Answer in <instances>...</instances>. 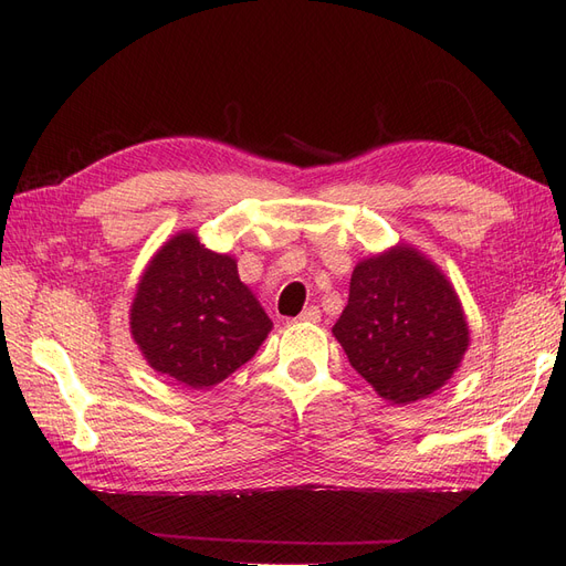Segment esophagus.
<instances>
[{
	"label": "esophagus",
	"instance_id": "esophagus-1",
	"mask_svg": "<svg viewBox=\"0 0 566 566\" xmlns=\"http://www.w3.org/2000/svg\"><path fill=\"white\" fill-rule=\"evenodd\" d=\"M298 321H306V323H318L321 321V311L318 306H308L302 311V316H298Z\"/></svg>",
	"mask_w": 566,
	"mask_h": 566
}]
</instances>
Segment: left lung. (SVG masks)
Masks as SVG:
<instances>
[{
    "instance_id": "8db88e82",
    "label": "left lung",
    "mask_w": 566,
    "mask_h": 566,
    "mask_svg": "<svg viewBox=\"0 0 566 566\" xmlns=\"http://www.w3.org/2000/svg\"><path fill=\"white\" fill-rule=\"evenodd\" d=\"M333 335L357 375L391 403H413L440 389L469 345L450 282L403 245L357 264Z\"/></svg>"
}]
</instances>
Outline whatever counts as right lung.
I'll return each mask as SVG.
<instances>
[{
    "label": "right lung",
    "mask_w": 566,
    "mask_h": 566,
    "mask_svg": "<svg viewBox=\"0 0 566 566\" xmlns=\"http://www.w3.org/2000/svg\"><path fill=\"white\" fill-rule=\"evenodd\" d=\"M272 321L240 282L233 258L179 233L150 260L130 306V333L160 375L209 389L243 367Z\"/></svg>",
    "instance_id": "obj_1"
}]
</instances>
